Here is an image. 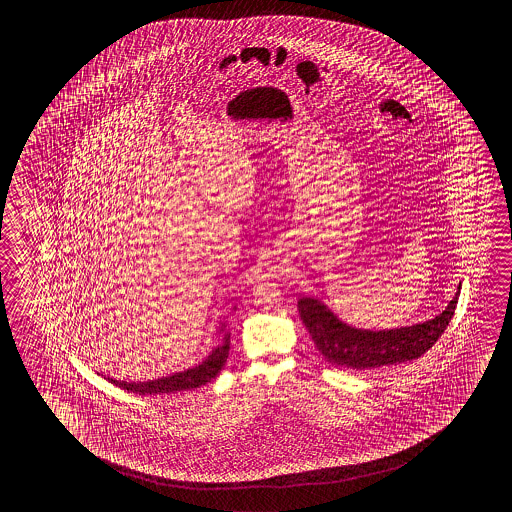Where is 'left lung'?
I'll use <instances>...</instances> for the list:
<instances>
[{
	"label": "left lung",
	"instance_id": "1",
	"mask_svg": "<svg viewBox=\"0 0 512 512\" xmlns=\"http://www.w3.org/2000/svg\"><path fill=\"white\" fill-rule=\"evenodd\" d=\"M457 298L459 291L441 315L425 324L390 331H364L346 326L315 298H300L298 311L316 348L326 360L344 368L368 370L425 355L445 333L456 311Z\"/></svg>",
	"mask_w": 512,
	"mask_h": 512
}]
</instances>
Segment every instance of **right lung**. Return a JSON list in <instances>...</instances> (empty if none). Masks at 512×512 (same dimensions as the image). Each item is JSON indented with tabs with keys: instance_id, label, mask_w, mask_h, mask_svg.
<instances>
[{
	"instance_id": "add662e5",
	"label": "right lung",
	"mask_w": 512,
	"mask_h": 512,
	"mask_svg": "<svg viewBox=\"0 0 512 512\" xmlns=\"http://www.w3.org/2000/svg\"><path fill=\"white\" fill-rule=\"evenodd\" d=\"M227 359H229V338H225V344L218 346V349H214L212 355L203 364H199L192 370L175 373L172 377H164V379L150 382H120L115 381V379H108V381L115 384V386H119L122 390L142 393V395L185 392V390L199 388L203 384H208L212 379H216L219 371L223 370Z\"/></svg>"
}]
</instances>
